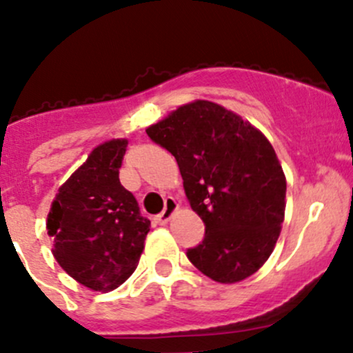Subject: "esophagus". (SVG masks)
Segmentation results:
<instances>
[{"instance_id":"esophagus-1","label":"esophagus","mask_w":353,"mask_h":353,"mask_svg":"<svg viewBox=\"0 0 353 353\" xmlns=\"http://www.w3.org/2000/svg\"><path fill=\"white\" fill-rule=\"evenodd\" d=\"M176 209H178V204H176L175 199L168 197L165 201V209H163V211H161V214L156 216L154 221L158 223V225H166V223H168L170 219H172V216L175 214Z\"/></svg>"}]
</instances>
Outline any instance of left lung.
<instances>
[{"mask_svg": "<svg viewBox=\"0 0 353 353\" xmlns=\"http://www.w3.org/2000/svg\"><path fill=\"white\" fill-rule=\"evenodd\" d=\"M145 132L175 156L185 195L205 225L188 261L218 283L256 273L276 245L287 204V178L263 132L202 99Z\"/></svg>", "mask_w": 353, "mask_h": 353, "instance_id": "1", "label": "left lung"}]
</instances>
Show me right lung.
Returning <instances> with one entry per match:
<instances>
[{
  "instance_id": "obj_1",
  "label": "right lung",
  "mask_w": 353,
  "mask_h": 353,
  "mask_svg": "<svg viewBox=\"0 0 353 353\" xmlns=\"http://www.w3.org/2000/svg\"><path fill=\"white\" fill-rule=\"evenodd\" d=\"M127 139L97 145L59 187L48 214V235L59 266L83 287L108 292L137 268L151 221L120 183Z\"/></svg>"
}]
</instances>
